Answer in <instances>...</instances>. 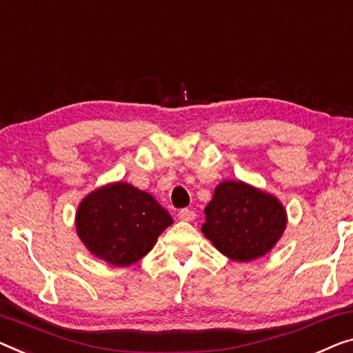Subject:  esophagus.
I'll use <instances>...</instances> for the list:
<instances>
[{
  "label": "esophagus",
  "mask_w": 353,
  "mask_h": 353,
  "mask_svg": "<svg viewBox=\"0 0 353 353\" xmlns=\"http://www.w3.org/2000/svg\"><path fill=\"white\" fill-rule=\"evenodd\" d=\"M177 217H179V220H183V222H192V220L196 217V214H194L193 209L183 208L177 212Z\"/></svg>",
  "instance_id": "obj_1"
}]
</instances>
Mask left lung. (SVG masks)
Instances as JSON below:
<instances>
[{
	"label": "left lung",
	"instance_id": "left-lung-1",
	"mask_svg": "<svg viewBox=\"0 0 353 353\" xmlns=\"http://www.w3.org/2000/svg\"><path fill=\"white\" fill-rule=\"evenodd\" d=\"M204 214V236L215 249L238 261L268 254L287 225V214L277 198L244 182L220 183Z\"/></svg>",
	"mask_w": 353,
	"mask_h": 353
}]
</instances>
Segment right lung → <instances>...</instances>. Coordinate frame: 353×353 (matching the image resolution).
<instances>
[{"label":"right lung","instance_id":"obj_1","mask_svg":"<svg viewBox=\"0 0 353 353\" xmlns=\"http://www.w3.org/2000/svg\"><path fill=\"white\" fill-rule=\"evenodd\" d=\"M172 217L150 193L110 183L83 199L76 215L79 238L98 259L128 266L154 247Z\"/></svg>","mask_w":353,"mask_h":353}]
</instances>
